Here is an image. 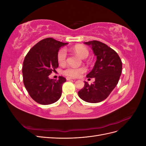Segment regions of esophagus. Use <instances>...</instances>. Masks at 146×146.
<instances>
[{
  "label": "esophagus",
  "mask_w": 146,
  "mask_h": 146,
  "mask_svg": "<svg viewBox=\"0 0 146 146\" xmlns=\"http://www.w3.org/2000/svg\"><path fill=\"white\" fill-rule=\"evenodd\" d=\"M73 78H71V77H66V80H73Z\"/></svg>",
  "instance_id": "obj_1"
}]
</instances>
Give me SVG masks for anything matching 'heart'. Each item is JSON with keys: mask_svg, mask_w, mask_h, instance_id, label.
Wrapping results in <instances>:
<instances>
[{"mask_svg": "<svg viewBox=\"0 0 146 146\" xmlns=\"http://www.w3.org/2000/svg\"><path fill=\"white\" fill-rule=\"evenodd\" d=\"M74 52L80 56L82 58H86L89 55V51L87 48L83 46L77 45L72 48ZM66 57H67V53L64 49H61L59 51L57 58L60 64H64L66 61ZM86 71V69L85 67L80 68H73L68 67L63 70V74L66 76L77 78L80 77Z\"/></svg>", "mask_w": 146, "mask_h": 146, "instance_id": "b5f03b06", "label": "heart"}]
</instances>
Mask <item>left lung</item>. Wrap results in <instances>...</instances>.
Returning <instances> with one entry per match:
<instances>
[{
  "mask_svg": "<svg viewBox=\"0 0 146 146\" xmlns=\"http://www.w3.org/2000/svg\"><path fill=\"white\" fill-rule=\"evenodd\" d=\"M84 43L91 47L96 56L93 69L86 76L87 78H94L95 81L90 85L85 82L78 94L86 102L98 103L107 99L116 86L122 72V61L117 53L103 42L91 41Z\"/></svg>",
  "mask_w": 146,
  "mask_h": 146,
  "instance_id": "obj_1",
  "label": "left lung"
}]
</instances>
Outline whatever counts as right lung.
Returning a JSON list of instances; mask_svg holds the SVG:
<instances>
[{"mask_svg":"<svg viewBox=\"0 0 146 146\" xmlns=\"http://www.w3.org/2000/svg\"><path fill=\"white\" fill-rule=\"evenodd\" d=\"M66 44L47 38L35 45L25 57L23 67L24 86L31 98L39 104L50 105L60 98L66 78L60 76L56 80L48 76L58 67V50Z\"/></svg>","mask_w":146,"mask_h":146,"instance_id":"add662e5","label":"right lung"}]
</instances>
